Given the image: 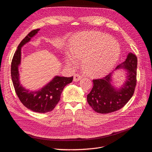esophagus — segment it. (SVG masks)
<instances>
[{"label":"esophagus","mask_w":152,"mask_h":152,"mask_svg":"<svg viewBox=\"0 0 152 152\" xmlns=\"http://www.w3.org/2000/svg\"><path fill=\"white\" fill-rule=\"evenodd\" d=\"M81 78H82V76L80 75V74H75L74 76V81L75 82H78L79 81Z\"/></svg>","instance_id":"esophagus-1"}]
</instances>
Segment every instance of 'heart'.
<instances>
[{
    "mask_svg": "<svg viewBox=\"0 0 152 152\" xmlns=\"http://www.w3.org/2000/svg\"><path fill=\"white\" fill-rule=\"evenodd\" d=\"M65 53L66 63L75 66L82 58V65L87 74L102 76L108 73L117 64L120 48L108 36L94 31H84L74 35Z\"/></svg>",
    "mask_w": 152,
    "mask_h": 152,
    "instance_id": "1",
    "label": "heart"
}]
</instances>
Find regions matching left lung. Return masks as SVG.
<instances>
[{"instance_id":"8db88e82","label":"left lung","mask_w":152,"mask_h":152,"mask_svg":"<svg viewBox=\"0 0 152 152\" xmlns=\"http://www.w3.org/2000/svg\"><path fill=\"white\" fill-rule=\"evenodd\" d=\"M137 67V56L129 53L125 61L115 69L124 68L126 70V79L122 87L117 88L112 86V73L102 78L93 80V88L87 95V102L93 110L99 113H109L124 107L134 94Z\"/></svg>"}]
</instances>
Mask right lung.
<instances>
[{
    "label": "right lung",
    "instance_id": "obj_1",
    "mask_svg": "<svg viewBox=\"0 0 152 152\" xmlns=\"http://www.w3.org/2000/svg\"><path fill=\"white\" fill-rule=\"evenodd\" d=\"M39 30V28L32 30L18 45L11 63V77L15 93L22 104L35 112L47 113L55 108L60 99L64 87L72 82L73 77L56 76L45 86L37 91H30L22 86L19 72V66L21 61V48Z\"/></svg>",
    "mask_w": 152,
    "mask_h": 152
}]
</instances>
